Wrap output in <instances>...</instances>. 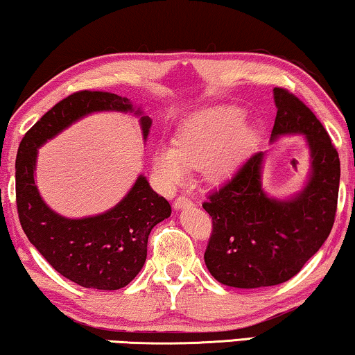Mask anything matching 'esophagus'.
<instances>
[{
	"label": "esophagus",
	"mask_w": 355,
	"mask_h": 355,
	"mask_svg": "<svg viewBox=\"0 0 355 355\" xmlns=\"http://www.w3.org/2000/svg\"><path fill=\"white\" fill-rule=\"evenodd\" d=\"M187 206H191V200L187 198V196H178V198L173 201V208L175 209L187 208Z\"/></svg>",
	"instance_id": "34e87169"
}]
</instances>
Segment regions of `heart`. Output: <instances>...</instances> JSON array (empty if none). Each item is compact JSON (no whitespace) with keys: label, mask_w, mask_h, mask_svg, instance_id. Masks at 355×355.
Here are the masks:
<instances>
[{"label":"heart","mask_w":355,"mask_h":355,"mask_svg":"<svg viewBox=\"0 0 355 355\" xmlns=\"http://www.w3.org/2000/svg\"><path fill=\"white\" fill-rule=\"evenodd\" d=\"M241 111L216 106L191 116L177 134L175 144H159L152 155V167L165 187L180 185L190 168L203 170L209 183L226 180L248 154L254 141L249 125L239 123Z\"/></svg>","instance_id":"heart-1"}]
</instances>
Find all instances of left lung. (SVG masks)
<instances>
[{
	"mask_svg": "<svg viewBox=\"0 0 355 355\" xmlns=\"http://www.w3.org/2000/svg\"><path fill=\"white\" fill-rule=\"evenodd\" d=\"M277 118L270 142L302 134L311 155L306 185L288 200L262 188L263 154H254L203 208L213 219L205 263L219 284L260 288L302 270L333 230L340 178L336 147L313 111L285 88H273Z\"/></svg>",
	"mask_w": 355,
	"mask_h": 355,
	"instance_id": "1",
	"label": "left lung"
}]
</instances>
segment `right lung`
<instances>
[{
    "label": "right lung",
    "mask_w": 355,
    "mask_h": 355,
    "mask_svg": "<svg viewBox=\"0 0 355 355\" xmlns=\"http://www.w3.org/2000/svg\"><path fill=\"white\" fill-rule=\"evenodd\" d=\"M121 111L141 116L144 139L152 121L131 100L107 92H77L57 103L22 137L16 157V203L22 231L55 270L85 288L119 290L144 267L152 227L172 213L144 175L114 208L82 219L52 211L40 198L34 172L37 149L83 116Z\"/></svg>",
    "instance_id": "1"
}]
</instances>
